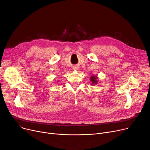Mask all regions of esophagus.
Returning a JSON list of instances; mask_svg holds the SVG:
<instances>
[{
	"mask_svg": "<svg viewBox=\"0 0 150 150\" xmlns=\"http://www.w3.org/2000/svg\"><path fill=\"white\" fill-rule=\"evenodd\" d=\"M74 70H77L78 69H77L76 67H74Z\"/></svg>",
	"mask_w": 150,
	"mask_h": 150,
	"instance_id": "esophagus-1",
	"label": "esophagus"
}]
</instances>
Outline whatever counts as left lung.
Returning a JSON list of instances; mask_svg holds the SVG:
<instances>
[{
    "mask_svg": "<svg viewBox=\"0 0 150 150\" xmlns=\"http://www.w3.org/2000/svg\"><path fill=\"white\" fill-rule=\"evenodd\" d=\"M91 84H92V85H94V84H97V83H98V76H96V75H92L91 76Z\"/></svg>",
    "mask_w": 150,
    "mask_h": 150,
    "instance_id": "obj_1",
    "label": "left lung"
}]
</instances>
